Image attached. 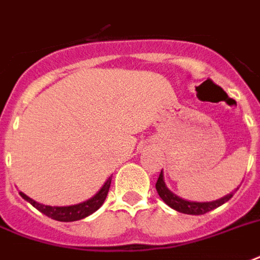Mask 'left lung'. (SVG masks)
Segmentation results:
<instances>
[{
    "instance_id": "8db88e82",
    "label": "left lung",
    "mask_w": 260,
    "mask_h": 260,
    "mask_svg": "<svg viewBox=\"0 0 260 260\" xmlns=\"http://www.w3.org/2000/svg\"><path fill=\"white\" fill-rule=\"evenodd\" d=\"M156 190L159 193V196L161 197V200L170 206L171 208H174L178 212H182V214H189V215H203L206 212L211 211L216 207L222 206L223 203H226L228 200H230L233 197L234 192L229 193L228 196L222 197L219 200H215V202H208V203H196V202H188V200H183L181 197L175 196L174 193L170 192L169 188L166 186L165 179H163V170L160 171L159 178H157V182H156Z\"/></svg>"
}]
</instances>
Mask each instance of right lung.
I'll list each match as a JSON object with an SVG mask.
<instances>
[{
  "instance_id": "1",
  "label": "right lung",
  "mask_w": 260,
  "mask_h": 260,
  "mask_svg": "<svg viewBox=\"0 0 260 260\" xmlns=\"http://www.w3.org/2000/svg\"><path fill=\"white\" fill-rule=\"evenodd\" d=\"M109 186H111V178L107 179V182L104 183V186L100 189V192L97 193L94 197L89 199L87 202L81 203V204H75V206H68V207H52V206H45V204H41V203H37L35 200L30 199L28 196H26L24 193L20 192V196L27 200V202L32 204V206L41 211L42 214H45L49 218H52L54 220H60V222H74V220L83 219L86 216H89L90 214H93L94 211H97L103 203L107 199V194H108Z\"/></svg>"
}]
</instances>
